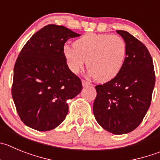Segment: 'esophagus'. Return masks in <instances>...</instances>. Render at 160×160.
I'll return each mask as SVG.
<instances>
[{"label":"esophagus","mask_w":160,"mask_h":160,"mask_svg":"<svg viewBox=\"0 0 160 160\" xmlns=\"http://www.w3.org/2000/svg\"><path fill=\"white\" fill-rule=\"evenodd\" d=\"M82 84H83V87H88V86H90L91 83L88 81H87V80H82Z\"/></svg>","instance_id":"esophagus-1"}]
</instances>
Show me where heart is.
I'll list each match as a JSON object with an SVG mask.
<instances>
[{
    "label": "heart",
    "mask_w": 160,
    "mask_h": 160,
    "mask_svg": "<svg viewBox=\"0 0 160 160\" xmlns=\"http://www.w3.org/2000/svg\"><path fill=\"white\" fill-rule=\"evenodd\" d=\"M126 54V45L118 35L89 33L65 46L63 55L68 67L78 73L87 61L88 71L95 80L106 82L120 72Z\"/></svg>",
    "instance_id": "heart-1"
}]
</instances>
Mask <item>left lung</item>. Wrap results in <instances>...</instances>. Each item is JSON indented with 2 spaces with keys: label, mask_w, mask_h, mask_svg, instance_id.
<instances>
[{
  "label": "left lung",
  "mask_w": 160,
  "mask_h": 160,
  "mask_svg": "<svg viewBox=\"0 0 160 160\" xmlns=\"http://www.w3.org/2000/svg\"><path fill=\"white\" fill-rule=\"evenodd\" d=\"M126 45L120 72L95 87L93 112L97 122L113 134L132 132L142 122L152 101L156 77L147 47L125 31H117Z\"/></svg>",
  "instance_id": "obj_1"
}]
</instances>
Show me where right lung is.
Here are the masks:
<instances>
[{
    "instance_id": "obj_1",
    "label": "right lung",
    "mask_w": 160,
    "mask_h": 160,
    "mask_svg": "<svg viewBox=\"0 0 160 160\" xmlns=\"http://www.w3.org/2000/svg\"><path fill=\"white\" fill-rule=\"evenodd\" d=\"M80 35L64 26L49 24L30 38L14 66L12 95L22 122L31 129L58 127L68 111L67 100L82 88L80 79L68 68L65 43Z\"/></svg>"
}]
</instances>
